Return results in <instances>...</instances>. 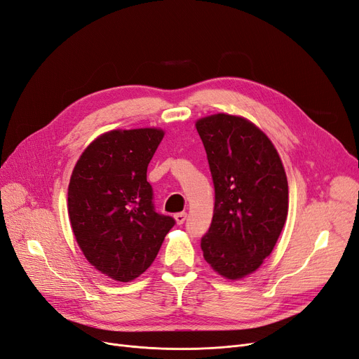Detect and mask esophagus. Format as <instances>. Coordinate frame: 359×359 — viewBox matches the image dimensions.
<instances>
[{
    "label": "esophagus",
    "mask_w": 359,
    "mask_h": 359,
    "mask_svg": "<svg viewBox=\"0 0 359 359\" xmlns=\"http://www.w3.org/2000/svg\"><path fill=\"white\" fill-rule=\"evenodd\" d=\"M175 220H176V224H183L184 220H186V212H179L175 215Z\"/></svg>",
    "instance_id": "obj_1"
}]
</instances>
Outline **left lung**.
Here are the masks:
<instances>
[{
	"instance_id": "obj_1",
	"label": "left lung",
	"mask_w": 359,
	"mask_h": 359,
	"mask_svg": "<svg viewBox=\"0 0 359 359\" xmlns=\"http://www.w3.org/2000/svg\"><path fill=\"white\" fill-rule=\"evenodd\" d=\"M215 189L211 227L201 241L210 267L239 280L257 271L287 218L289 186L280 155L257 124L217 113L196 120Z\"/></svg>"
}]
</instances>
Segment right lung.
<instances>
[{"label":"right lung","instance_id":"right-lung-1","mask_svg":"<svg viewBox=\"0 0 359 359\" xmlns=\"http://www.w3.org/2000/svg\"><path fill=\"white\" fill-rule=\"evenodd\" d=\"M164 130L114 129L100 135L77 160L67 212L77 245L90 266L116 282H132L157 257L175 226L155 212L147 168Z\"/></svg>","mask_w":359,"mask_h":359}]
</instances>
